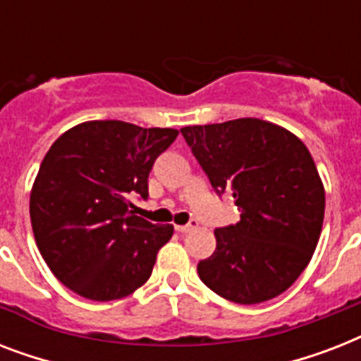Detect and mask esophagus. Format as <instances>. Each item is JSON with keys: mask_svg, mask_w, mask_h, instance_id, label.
Segmentation results:
<instances>
[{"mask_svg": "<svg viewBox=\"0 0 361 361\" xmlns=\"http://www.w3.org/2000/svg\"><path fill=\"white\" fill-rule=\"evenodd\" d=\"M197 221L192 219L191 223H187V225H176V231L178 232H181V234H185V232H191L192 228H197Z\"/></svg>", "mask_w": 361, "mask_h": 361, "instance_id": "1", "label": "esophagus"}]
</instances>
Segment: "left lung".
<instances>
[{
  "instance_id": "obj_1",
  "label": "left lung",
  "mask_w": 361,
  "mask_h": 361,
  "mask_svg": "<svg viewBox=\"0 0 361 361\" xmlns=\"http://www.w3.org/2000/svg\"><path fill=\"white\" fill-rule=\"evenodd\" d=\"M180 130L215 192L231 191L241 212L236 225L215 228L198 277L241 305L283 294L307 268L324 221V185L305 144L257 118Z\"/></svg>"
}]
</instances>
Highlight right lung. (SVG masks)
Wrapping results in <instances>:
<instances>
[{"label":"right lung","mask_w":361,"mask_h":361,"mask_svg":"<svg viewBox=\"0 0 361 361\" xmlns=\"http://www.w3.org/2000/svg\"><path fill=\"white\" fill-rule=\"evenodd\" d=\"M178 130L118 120L84 121L44 155L30 197L31 228L52 274L78 296L110 302L152 275L172 225H153L129 198H147V176Z\"/></svg>","instance_id":"obj_1"}]
</instances>
